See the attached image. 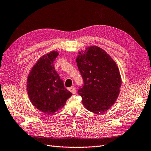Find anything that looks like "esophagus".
I'll return each instance as SVG.
<instances>
[{
  "instance_id": "34e87169",
  "label": "esophagus",
  "mask_w": 151,
  "mask_h": 151,
  "mask_svg": "<svg viewBox=\"0 0 151 151\" xmlns=\"http://www.w3.org/2000/svg\"><path fill=\"white\" fill-rule=\"evenodd\" d=\"M69 91L70 92H71L73 94H75L76 93V89L75 87H71L69 88Z\"/></svg>"
}]
</instances>
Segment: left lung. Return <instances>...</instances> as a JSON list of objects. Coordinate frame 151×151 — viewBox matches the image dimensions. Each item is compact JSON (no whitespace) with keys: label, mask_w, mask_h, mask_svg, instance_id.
<instances>
[{"label":"left lung","mask_w":151,"mask_h":151,"mask_svg":"<svg viewBox=\"0 0 151 151\" xmlns=\"http://www.w3.org/2000/svg\"><path fill=\"white\" fill-rule=\"evenodd\" d=\"M78 53L76 62L83 86L78 92L82 104L92 113H102L111 107L120 93V71L109 55L99 47H87Z\"/></svg>","instance_id":"left-lung-1"}]
</instances>
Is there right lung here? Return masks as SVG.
I'll return each mask as SVG.
<instances>
[{
    "label": "right lung",
    "instance_id": "1",
    "mask_svg": "<svg viewBox=\"0 0 151 151\" xmlns=\"http://www.w3.org/2000/svg\"><path fill=\"white\" fill-rule=\"evenodd\" d=\"M58 55L57 51H52L41 57L27 77L29 100L35 107L45 114H53L60 109L72 95L55 71L53 62Z\"/></svg>",
    "mask_w": 151,
    "mask_h": 151
}]
</instances>
